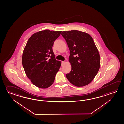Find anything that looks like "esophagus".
<instances>
[{"instance_id": "obj_1", "label": "esophagus", "mask_w": 124, "mask_h": 124, "mask_svg": "<svg viewBox=\"0 0 124 124\" xmlns=\"http://www.w3.org/2000/svg\"><path fill=\"white\" fill-rule=\"evenodd\" d=\"M64 63H65V62H64V61H61V64L63 65V64Z\"/></svg>"}]
</instances>
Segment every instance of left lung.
Masks as SVG:
<instances>
[{
    "mask_svg": "<svg viewBox=\"0 0 124 124\" xmlns=\"http://www.w3.org/2000/svg\"><path fill=\"white\" fill-rule=\"evenodd\" d=\"M70 51L69 61L72 69L66 74L69 81L77 87H83L92 82L100 67V56L93 39L80 31H62Z\"/></svg>",
    "mask_w": 124,
    "mask_h": 124,
    "instance_id": "left-lung-1",
    "label": "left lung"
}]
</instances>
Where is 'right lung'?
Instances as JSON below:
<instances>
[{
	"label": "right lung",
	"instance_id": "add662e5",
	"mask_svg": "<svg viewBox=\"0 0 124 124\" xmlns=\"http://www.w3.org/2000/svg\"><path fill=\"white\" fill-rule=\"evenodd\" d=\"M61 31H41L28 39L22 55L25 73L34 85L47 88L52 85L61 66L52 51L54 42Z\"/></svg>",
	"mask_w": 124,
	"mask_h": 124
}]
</instances>
